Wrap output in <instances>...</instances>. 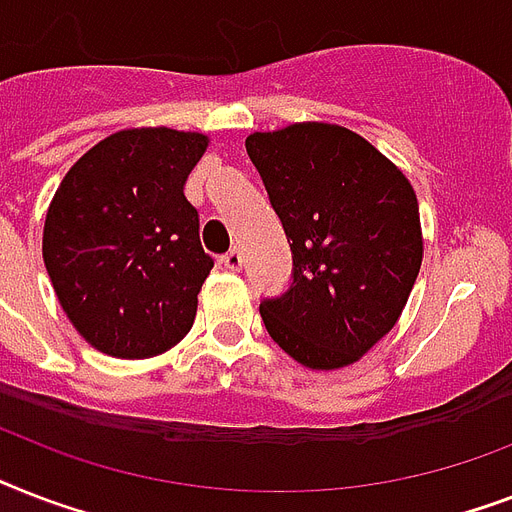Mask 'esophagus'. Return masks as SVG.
Wrapping results in <instances>:
<instances>
[{
    "label": "esophagus",
    "instance_id": "esophagus-1",
    "mask_svg": "<svg viewBox=\"0 0 512 512\" xmlns=\"http://www.w3.org/2000/svg\"><path fill=\"white\" fill-rule=\"evenodd\" d=\"M220 263H223V268H228V271H241L244 257H241L239 249H231V252H225V255L220 257Z\"/></svg>",
    "mask_w": 512,
    "mask_h": 512
}]
</instances>
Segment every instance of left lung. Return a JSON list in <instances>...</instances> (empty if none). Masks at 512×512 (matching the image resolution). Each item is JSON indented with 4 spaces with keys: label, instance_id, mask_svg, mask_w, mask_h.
<instances>
[{
    "label": "left lung",
    "instance_id": "8db88e82",
    "mask_svg": "<svg viewBox=\"0 0 512 512\" xmlns=\"http://www.w3.org/2000/svg\"><path fill=\"white\" fill-rule=\"evenodd\" d=\"M289 249L292 287L260 316L308 369H340L396 327L422 265L412 183L361 135L324 122L247 138Z\"/></svg>",
    "mask_w": 512,
    "mask_h": 512
}]
</instances>
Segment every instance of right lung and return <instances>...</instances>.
<instances>
[{
    "label": "right lung",
    "instance_id": "right-lung-1",
    "mask_svg": "<svg viewBox=\"0 0 512 512\" xmlns=\"http://www.w3.org/2000/svg\"><path fill=\"white\" fill-rule=\"evenodd\" d=\"M207 135L122 130L66 172L52 196L42 255L76 332L114 358H151L183 340L215 260L183 185Z\"/></svg>",
    "mask_w": 512,
    "mask_h": 512
}]
</instances>
